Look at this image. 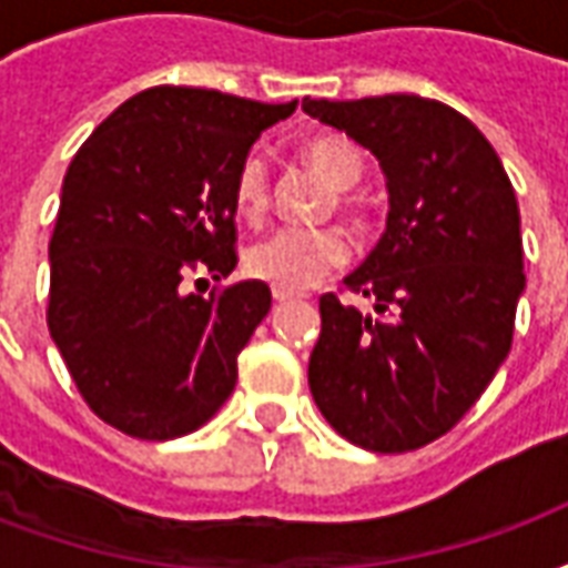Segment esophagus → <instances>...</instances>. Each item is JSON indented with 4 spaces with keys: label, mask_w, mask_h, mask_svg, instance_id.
<instances>
[{
    "label": "esophagus",
    "mask_w": 568,
    "mask_h": 568,
    "mask_svg": "<svg viewBox=\"0 0 568 568\" xmlns=\"http://www.w3.org/2000/svg\"><path fill=\"white\" fill-rule=\"evenodd\" d=\"M292 292H280V288H273V301H276V304H285V301H292Z\"/></svg>",
    "instance_id": "esophagus-1"
}]
</instances>
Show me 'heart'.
I'll list each match as a JSON object with an SVG mask.
<instances>
[{
    "label": "heart",
    "instance_id": "b5f03b06",
    "mask_svg": "<svg viewBox=\"0 0 568 568\" xmlns=\"http://www.w3.org/2000/svg\"><path fill=\"white\" fill-rule=\"evenodd\" d=\"M301 158L337 191L353 187L365 173V154L358 151L356 142L344 136H316L304 142ZM231 200L243 222L258 224L264 219V212L271 206V175H267V161L258 151H248L236 166ZM337 206L349 215L358 212L356 203L346 194H337ZM344 261L346 240L334 227H313V231L285 227L246 248L248 276L280 292H307L328 273L337 271Z\"/></svg>",
    "mask_w": 568,
    "mask_h": 568
}]
</instances>
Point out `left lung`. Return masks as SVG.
<instances>
[{"mask_svg":"<svg viewBox=\"0 0 568 568\" xmlns=\"http://www.w3.org/2000/svg\"><path fill=\"white\" fill-rule=\"evenodd\" d=\"M304 112L368 149L389 191L381 243L344 280L374 313L320 297L310 393L358 447L417 450L468 414L511 349L526 285L511 179L484 133L438 100L307 97Z\"/></svg>","mask_w":568,"mask_h":568,"instance_id":"left-lung-1","label":"left lung"}]
</instances>
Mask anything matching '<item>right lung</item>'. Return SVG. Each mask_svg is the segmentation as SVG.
Returning <instances> with one entry per match:
<instances>
[{"label": "right lung", "instance_id": "1", "mask_svg": "<svg viewBox=\"0 0 568 568\" xmlns=\"http://www.w3.org/2000/svg\"><path fill=\"white\" fill-rule=\"evenodd\" d=\"M295 105L161 84L118 105L69 163L48 328L81 398L130 438H182L234 393L271 288L203 297L185 280L236 267V166Z\"/></svg>", "mask_w": 568, "mask_h": 568}]
</instances>
